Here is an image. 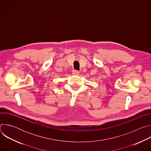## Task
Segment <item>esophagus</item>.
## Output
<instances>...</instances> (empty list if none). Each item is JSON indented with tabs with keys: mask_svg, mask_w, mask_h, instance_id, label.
I'll list each match as a JSON object with an SVG mask.
<instances>
[{
	"mask_svg": "<svg viewBox=\"0 0 151 151\" xmlns=\"http://www.w3.org/2000/svg\"><path fill=\"white\" fill-rule=\"evenodd\" d=\"M72 74L73 75H79V72L78 71V70H73L72 71Z\"/></svg>",
	"mask_w": 151,
	"mask_h": 151,
	"instance_id": "obj_1",
	"label": "esophagus"
}]
</instances>
